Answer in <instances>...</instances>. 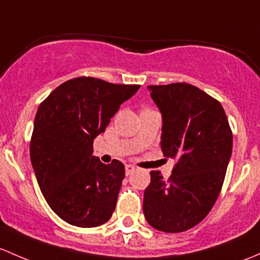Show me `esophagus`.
<instances>
[{
    "label": "esophagus",
    "instance_id": "34e87169",
    "mask_svg": "<svg viewBox=\"0 0 260 260\" xmlns=\"http://www.w3.org/2000/svg\"><path fill=\"white\" fill-rule=\"evenodd\" d=\"M134 171H135V168L133 165H125V173H126V175H130Z\"/></svg>",
    "mask_w": 260,
    "mask_h": 260
}]
</instances>
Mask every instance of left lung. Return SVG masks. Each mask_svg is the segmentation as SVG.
<instances>
[{
    "label": "left lung",
    "mask_w": 260,
    "mask_h": 260,
    "mask_svg": "<svg viewBox=\"0 0 260 260\" xmlns=\"http://www.w3.org/2000/svg\"><path fill=\"white\" fill-rule=\"evenodd\" d=\"M162 116L161 150L176 159L169 180L151 171L143 210L152 228L185 232L219 197L233 148L228 117L218 100L185 82L148 86Z\"/></svg>",
    "instance_id": "1"
}]
</instances>
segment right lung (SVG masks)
<instances>
[{
    "instance_id": "right-lung-1",
    "label": "right lung",
    "mask_w": 260,
    "mask_h": 260,
    "mask_svg": "<svg viewBox=\"0 0 260 260\" xmlns=\"http://www.w3.org/2000/svg\"><path fill=\"white\" fill-rule=\"evenodd\" d=\"M139 87L82 76L61 84L40 104L30 143L32 168L47 204L66 223L93 228L111 218L125 167L93 156V139Z\"/></svg>"
}]
</instances>
